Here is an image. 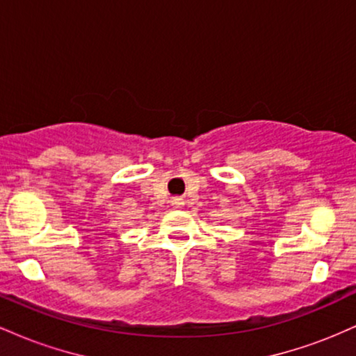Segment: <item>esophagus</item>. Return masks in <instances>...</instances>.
I'll list each match as a JSON object with an SVG mask.
<instances>
[{"instance_id": "34e87169", "label": "esophagus", "mask_w": 356, "mask_h": 356, "mask_svg": "<svg viewBox=\"0 0 356 356\" xmlns=\"http://www.w3.org/2000/svg\"><path fill=\"white\" fill-rule=\"evenodd\" d=\"M170 204H172L174 207H181L184 202H182L181 197H172V201H170Z\"/></svg>"}]
</instances>
